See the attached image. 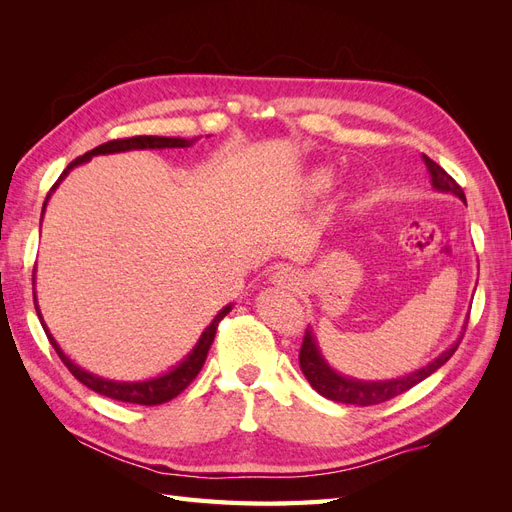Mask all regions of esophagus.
Here are the masks:
<instances>
[{"mask_svg": "<svg viewBox=\"0 0 512 512\" xmlns=\"http://www.w3.org/2000/svg\"><path fill=\"white\" fill-rule=\"evenodd\" d=\"M271 282H273L275 286L286 288V290H299V288H301V284H303V280H301V273H299V271H294V269H290V267L277 269V271L271 275Z\"/></svg>", "mask_w": 512, "mask_h": 512, "instance_id": "1", "label": "esophagus"}]
</instances>
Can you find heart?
<instances>
[{
    "label": "heart",
    "mask_w": 512,
    "mask_h": 512,
    "mask_svg": "<svg viewBox=\"0 0 512 512\" xmlns=\"http://www.w3.org/2000/svg\"><path fill=\"white\" fill-rule=\"evenodd\" d=\"M335 177L329 168H314L312 173L307 175L305 179V192L309 196H318V194H324L331 190Z\"/></svg>",
    "instance_id": "1"
}]
</instances>
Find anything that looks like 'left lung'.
<instances>
[{"instance_id": "1", "label": "left lung", "mask_w": 512, "mask_h": 512, "mask_svg": "<svg viewBox=\"0 0 512 512\" xmlns=\"http://www.w3.org/2000/svg\"><path fill=\"white\" fill-rule=\"evenodd\" d=\"M423 162L429 170L431 188L436 192L453 194L455 198L461 200L463 205H466V194H463V190L455 183V179L448 175L444 168H440L436 162L429 160L427 156H423ZM466 324H468V320H466ZM466 324H463V331H466ZM463 331L453 346H448L440 356H436V359L429 361L421 369H414L406 376H397V378H389V380H359L352 376H344L342 371H337L327 359H324L314 329L307 327L303 346L299 352V365H301V371L307 378V382L312 384V389L316 393H320L322 397L337 401V404L376 406V404H382V401H389L401 393L410 391L414 384L423 382L425 378H429L433 374V371H438L455 354L461 337H463Z\"/></svg>"}]
</instances>
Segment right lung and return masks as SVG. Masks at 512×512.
Returning <instances> with one entry per match:
<instances>
[{"label": "right lung", "instance_id": "add662e5", "mask_svg": "<svg viewBox=\"0 0 512 512\" xmlns=\"http://www.w3.org/2000/svg\"><path fill=\"white\" fill-rule=\"evenodd\" d=\"M198 141L196 138H179V136H134V138H123V141H111V143H104L96 149L87 151L85 156L76 158L74 162L68 164V168L61 173V177L57 179V183L51 188V192L46 194V200L42 205V215L46 211V205H49L51 200V194L59 188V183L64 181L70 170L81 166L85 162H89L91 158L96 156H108V153H123V151H138V149H183V147H192L194 143ZM34 303H36V314L40 318V324L42 329L46 333V337H49L51 346L55 348V352L59 354V359L64 361V365L70 369V374L83 382L87 389L96 391L98 395H104V397H111V399H117V401H126V404H138V406H158V404H164V401H170L173 397H177L185 386H188L196 376L200 367H203L205 359H207V352L213 344V337H215V331H218V324L220 320L230 312L232 309V303L224 305L218 314H215V318L207 324L205 331L200 333L198 342L194 344V348L183 356V359L173 367L164 371V374L160 376H153V378H145V380H134V382H128V380H108V378H102L98 374H91V371L83 369L81 365H76L70 356L61 350V346L57 344V339L53 337V333L49 331V327H46V322L42 318V312H40V305H38V297H36V269H34Z\"/></svg>", "mask_w": 512, "mask_h": 512}]
</instances>
